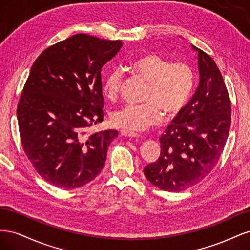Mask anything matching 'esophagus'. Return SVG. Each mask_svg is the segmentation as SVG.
I'll use <instances>...</instances> for the list:
<instances>
[{
	"label": "esophagus",
	"instance_id": "1",
	"mask_svg": "<svg viewBox=\"0 0 250 250\" xmlns=\"http://www.w3.org/2000/svg\"><path fill=\"white\" fill-rule=\"evenodd\" d=\"M120 133H121V135H123V137H126V138H138L139 137L138 133L128 131V130H121Z\"/></svg>",
	"mask_w": 250,
	"mask_h": 250
}]
</instances>
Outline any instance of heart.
<instances>
[{"instance_id": "heart-1", "label": "heart", "mask_w": 250, "mask_h": 250, "mask_svg": "<svg viewBox=\"0 0 250 250\" xmlns=\"http://www.w3.org/2000/svg\"><path fill=\"white\" fill-rule=\"evenodd\" d=\"M129 71L147 82L143 104H127L111 113L117 127L135 132L154 125L162 112L171 118L185 108L193 94L195 72L187 62H171L156 53H143L128 64ZM123 83L120 69L110 71L103 82V94L110 100L118 97Z\"/></svg>"}]
</instances>
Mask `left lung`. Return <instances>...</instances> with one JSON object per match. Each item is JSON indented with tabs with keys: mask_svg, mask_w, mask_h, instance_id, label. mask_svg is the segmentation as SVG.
I'll return each instance as SVG.
<instances>
[{
	"mask_svg": "<svg viewBox=\"0 0 250 250\" xmlns=\"http://www.w3.org/2000/svg\"><path fill=\"white\" fill-rule=\"evenodd\" d=\"M192 48L198 60V87L160 138V157L144 169L151 184L168 192L185 191L208 175L221 156L231 122L220 71L207 53Z\"/></svg>",
	"mask_w": 250,
	"mask_h": 250,
	"instance_id": "obj_1",
	"label": "left lung"
}]
</instances>
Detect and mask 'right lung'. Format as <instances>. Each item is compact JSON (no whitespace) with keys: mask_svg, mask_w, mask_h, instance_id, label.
I'll return each mask as SVG.
<instances>
[{"mask_svg":"<svg viewBox=\"0 0 250 250\" xmlns=\"http://www.w3.org/2000/svg\"><path fill=\"white\" fill-rule=\"evenodd\" d=\"M123 46L75 34L36 58L21 95L18 121L22 148L51 185L80 188L101 172L117 130L86 135L103 121L101 70Z\"/></svg>","mask_w":250,"mask_h":250,"instance_id":"add662e5","label":"right lung"}]
</instances>
